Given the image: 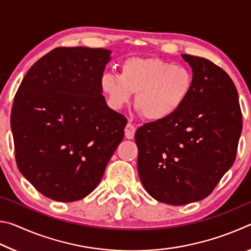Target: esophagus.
<instances>
[{"instance_id": "obj_1", "label": "esophagus", "mask_w": 251, "mask_h": 251, "mask_svg": "<svg viewBox=\"0 0 251 251\" xmlns=\"http://www.w3.org/2000/svg\"><path fill=\"white\" fill-rule=\"evenodd\" d=\"M135 131H136V127L129 122L128 124H127L126 127H125V136H126V138L127 139H133L134 138V135H135Z\"/></svg>"}]
</instances>
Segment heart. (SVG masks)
<instances>
[{
  "instance_id": "heart-1",
  "label": "heart",
  "mask_w": 251,
  "mask_h": 251,
  "mask_svg": "<svg viewBox=\"0 0 251 251\" xmlns=\"http://www.w3.org/2000/svg\"><path fill=\"white\" fill-rule=\"evenodd\" d=\"M100 87L109 105L121 109L135 94L134 105L147 121H163L177 113L188 100L194 87V74L184 65L157 57L126 58L121 73L106 72Z\"/></svg>"
}]
</instances>
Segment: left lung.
Returning <instances> with one entry per match:
<instances>
[{"instance_id": "left-lung-1", "label": "left lung", "mask_w": 251, "mask_h": 251, "mask_svg": "<svg viewBox=\"0 0 251 251\" xmlns=\"http://www.w3.org/2000/svg\"><path fill=\"white\" fill-rule=\"evenodd\" d=\"M194 74L188 100L173 116L136 130L137 169L152 198L173 206L212 193L236 159L243 115L236 86L222 67L182 54Z\"/></svg>"}]
</instances>
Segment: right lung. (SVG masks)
Wrapping results in <instances>:
<instances>
[{
	"label": "right lung",
	"mask_w": 251,
	"mask_h": 251,
	"mask_svg": "<svg viewBox=\"0 0 251 251\" xmlns=\"http://www.w3.org/2000/svg\"><path fill=\"white\" fill-rule=\"evenodd\" d=\"M110 50L57 48L21 83L11 112L16 165L45 197L91 194L124 137L127 120L110 109L100 77Z\"/></svg>",
	"instance_id": "right-lung-1"
}]
</instances>
